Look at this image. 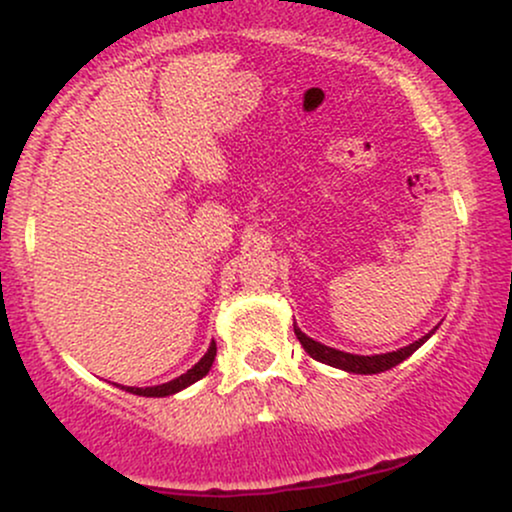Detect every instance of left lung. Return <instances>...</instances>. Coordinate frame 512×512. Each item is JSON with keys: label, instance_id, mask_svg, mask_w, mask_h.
Here are the masks:
<instances>
[{"label": "left lung", "instance_id": "1", "mask_svg": "<svg viewBox=\"0 0 512 512\" xmlns=\"http://www.w3.org/2000/svg\"><path fill=\"white\" fill-rule=\"evenodd\" d=\"M293 332H296L298 342L303 344V349L308 351L310 356L315 358V361L320 363H327V366L332 368H339V370H346V373H358V375H373V373H383V370H390L399 366V363L404 361V358H409L414 354L416 349H419L421 344L426 342V339H431V334L436 330H431L424 337L419 339V342L409 344V346H402V349L397 351H387V354H375V356H358V354H349V351H339V349H332V346H325L320 342H315V339H310L308 334L298 330L296 325H293Z\"/></svg>", "mask_w": 512, "mask_h": 512}]
</instances>
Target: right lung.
Returning a JSON list of instances; mask_svg holds the SVG:
<instances>
[{
    "mask_svg": "<svg viewBox=\"0 0 512 512\" xmlns=\"http://www.w3.org/2000/svg\"><path fill=\"white\" fill-rule=\"evenodd\" d=\"M214 356H216V342L209 344L207 354H204L199 361L192 366L187 373H182L180 378L170 380V383H163V385H154V387H125V385H117L120 390L125 392H132V395H139V397H168V395H175V392L185 390V387H190L192 383H197V380H202L204 375L211 370V363H214Z\"/></svg>",
    "mask_w": 512,
    "mask_h": 512,
    "instance_id": "1",
    "label": "right lung"
}]
</instances>
